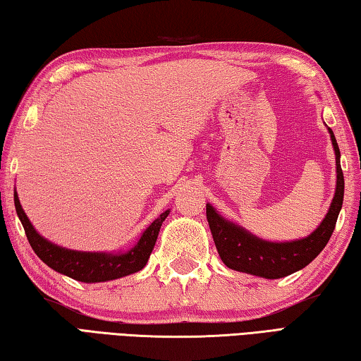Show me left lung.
I'll return each instance as SVG.
<instances>
[{
	"mask_svg": "<svg viewBox=\"0 0 361 361\" xmlns=\"http://www.w3.org/2000/svg\"><path fill=\"white\" fill-rule=\"evenodd\" d=\"M329 130L336 153V192L325 219L306 238L290 241V243L264 241L247 233L245 228L235 226L233 222L226 221L214 212L212 205H207V219L212 228L216 249L221 260L228 268L267 279L284 278L311 264L329 243L344 199V175L339 162V147L333 130L330 128Z\"/></svg>",
	"mask_w": 361,
	"mask_h": 361,
	"instance_id": "8db88e82",
	"label": "left lung"
}]
</instances>
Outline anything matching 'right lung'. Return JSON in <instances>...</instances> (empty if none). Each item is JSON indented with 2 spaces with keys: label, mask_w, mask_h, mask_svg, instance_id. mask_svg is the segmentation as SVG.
Returning a JSON list of instances; mask_svg holds the SVG:
<instances>
[{
  "label": "right lung",
  "mask_w": 361,
  "mask_h": 361,
  "mask_svg": "<svg viewBox=\"0 0 361 361\" xmlns=\"http://www.w3.org/2000/svg\"><path fill=\"white\" fill-rule=\"evenodd\" d=\"M16 212L22 221L26 238H28L32 251L55 271L66 274V276L82 281V283H102L116 278L128 276L130 273L140 271L147 265L152 254L156 238L159 235V228L164 219L169 216V209L164 212L158 219L152 222L143 235L130 251L124 254H106V252H78L51 245L50 241L42 238L35 227L31 226L30 219L26 218L23 208L18 202L17 192H14Z\"/></svg>",
  "instance_id": "obj_1"
}]
</instances>
